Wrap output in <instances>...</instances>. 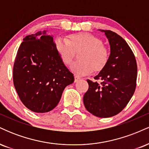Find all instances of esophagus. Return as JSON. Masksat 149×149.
<instances>
[{
	"instance_id": "1",
	"label": "esophagus",
	"mask_w": 149,
	"mask_h": 149,
	"mask_svg": "<svg viewBox=\"0 0 149 149\" xmlns=\"http://www.w3.org/2000/svg\"><path fill=\"white\" fill-rule=\"evenodd\" d=\"M80 79V78H79V77L78 76H75V79H74V82L75 83H76V82H78V80H79Z\"/></svg>"
}]
</instances>
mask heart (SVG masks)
<instances>
[{
    "mask_svg": "<svg viewBox=\"0 0 149 149\" xmlns=\"http://www.w3.org/2000/svg\"><path fill=\"white\" fill-rule=\"evenodd\" d=\"M54 47L61 61L66 65L71 62L74 52L80 49L78 54L79 60L70 66L73 72L80 76L89 74L92 70L95 72L100 71L109 61L107 48L99 38L91 33L71 34L67 36V40L57 38Z\"/></svg>",
    "mask_w": 149,
    "mask_h": 149,
    "instance_id": "heart-1",
    "label": "heart"
}]
</instances>
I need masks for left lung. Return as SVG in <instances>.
<instances>
[{
    "label": "left lung",
    "instance_id": "left-lung-1",
    "mask_svg": "<svg viewBox=\"0 0 149 149\" xmlns=\"http://www.w3.org/2000/svg\"><path fill=\"white\" fill-rule=\"evenodd\" d=\"M104 32L109 40L111 54L107 65L95 80H87L88 90L83 97L85 107L99 118L117 115L127 106L135 91L137 65L134 54L122 37L110 30Z\"/></svg>",
    "mask_w": 149,
    "mask_h": 149
}]
</instances>
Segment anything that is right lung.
<instances>
[{
  "mask_svg": "<svg viewBox=\"0 0 149 149\" xmlns=\"http://www.w3.org/2000/svg\"><path fill=\"white\" fill-rule=\"evenodd\" d=\"M19 47L13 83L20 100L36 113L52 111L64 88L74 81L73 73L57 54L53 37L46 31L26 36Z\"/></svg>",
  "mask_w": 149,
  "mask_h": 149,
  "instance_id": "1",
  "label": "right lung"
}]
</instances>
